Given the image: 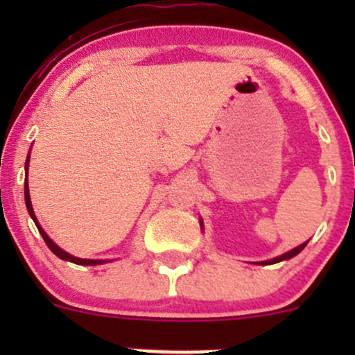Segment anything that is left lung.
<instances>
[{"instance_id":"8db88e82","label":"left lung","mask_w":355,"mask_h":355,"mask_svg":"<svg viewBox=\"0 0 355 355\" xmlns=\"http://www.w3.org/2000/svg\"><path fill=\"white\" fill-rule=\"evenodd\" d=\"M305 245H307V242L302 243V245L295 247L294 250L287 252V254H284V255H280V257H275V259L268 260V262H260V263H266V266H268V263H277V262H282V260H288V259H292V257H295L297 254H300V252L304 250V247H305Z\"/></svg>"}]
</instances>
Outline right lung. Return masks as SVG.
Returning <instances> with one entry per match:
<instances>
[{
    "mask_svg": "<svg viewBox=\"0 0 355 355\" xmlns=\"http://www.w3.org/2000/svg\"><path fill=\"white\" fill-rule=\"evenodd\" d=\"M26 168H28V158H26ZM24 202H26L28 214H30V215H31V218L35 220L36 227H38V230H40V234H42L43 240H44V242H46L48 248H50V250H51L53 254H55L56 257H60V259H63V260H70V262H73V263H78V266H98V263H103V262H105V260H88V259H78V257H73V255H70V254H67V252H64V250H61V248H60L58 245H56V243L53 242V240H51L50 237H48L46 232H44V230L42 229V225H40L38 220H36V217H35L33 207H31L30 190H28V182L24 183Z\"/></svg>",
    "mask_w": 355,
    "mask_h": 355,
    "instance_id": "right-lung-1",
    "label": "right lung"
}]
</instances>
